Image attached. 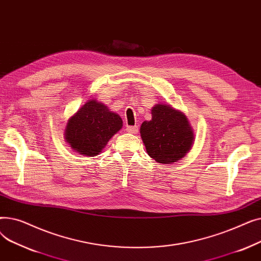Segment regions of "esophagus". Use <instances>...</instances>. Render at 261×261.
<instances>
[{"mask_svg": "<svg viewBox=\"0 0 261 261\" xmlns=\"http://www.w3.org/2000/svg\"><path fill=\"white\" fill-rule=\"evenodd\" d=\"M126 131H127V132H129V133L136 134V133L139 132V127H138V126H127Z\"/></svg>", "mask_w": 261, "mask_h": 261, "instance_id": "1", "label": "esophagus"}]
</instances>
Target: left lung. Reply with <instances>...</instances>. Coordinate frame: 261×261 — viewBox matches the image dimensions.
<instances>
[{
    "label": "left lung",
    "mask_w": 261,
    "mask_h": 261,
    "mask_svg": "<svg viewBox=\"0 0 261 261\" xmlns=\"http://www.w3.org/2000/svg\"><path fill=\"white\" fill-rule=\"evenodd\" d=\"M151 120L141 126V136L146 151L162 164H172L181 160L191 149L195 134L187 117L169 105H155L151 110Z\"/></svg>",
    "instance_id": "8db88e82"
}]
</instances>
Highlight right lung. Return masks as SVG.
I'll use <instances>...</instances> for the list:
<instances>
[{
	"label": "right lung",
	"mask_w": 261,
	"mask_h": 261,
	"mask_svg": "<svg viewBox=\"0 0 261 261\" xmlns=\"http://www.w3.org/2000/svg\"><path fill=\"white\" fill-rule=\"evenodd\" d=\"M122 127L120 116L102 102L88 100L66 123L64 139L82 155L95 156Z\"/></svg>",
	"instance_id": "1"
}]
</instances>
